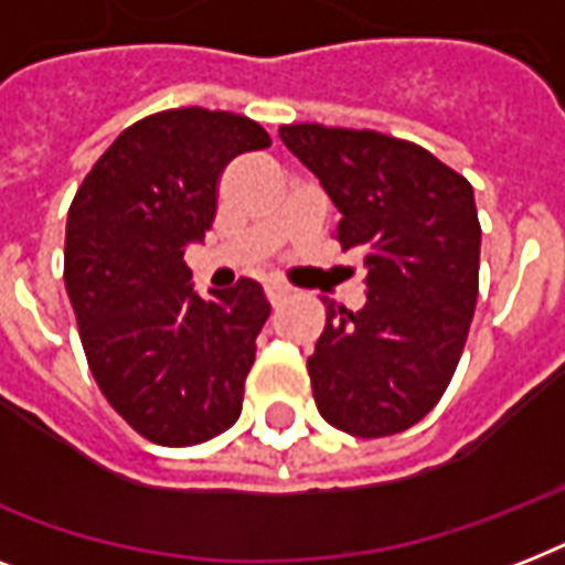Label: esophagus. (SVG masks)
Returning a JSON list of instances; mask_svg holds the SVG:
<instances>
[{
  "label": "esophagus",
  "instance_id": "1",
  "mask_svg": "<svg viewBox=\"0 0 565 565\" xmlns=\"http://www.w3.org/2000/svg\"><path fill=\"white\" fill-rule=\"evenodd\" d=\"M264 292H266V301H269L273 308H278L281 301L290 299V290H287L284 284H266V290H264Z\"/></svg>",
  "mask_w": 565,
  "mask_h": 565
}]
</instances>
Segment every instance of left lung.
Segmentation results:
<instances>
[{
	"instance_id": "8db88e82",
	"label": "left lung",
	"mask_w": 565,
	"mask_h": 565,
	"mask_svg": "<svg viewBox=\"0 0 565 565\" xmlns=\"http://www.w3.org/2000/svg\"><path fill=\"white\" fill-rule=\"evenodd\" d=\"M340 211L334 237L363 260L366 305H326L308 358L322 419L390 437L443 398L463 354L481 264L472 184L428 149L317 122L278 128Z\"/></svg>"
}]
</instances>
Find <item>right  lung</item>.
Instances as JSON below:
<instances>
[{
	"label": "right lung",
	"mask_w": 565,
	"mask_h": 565,
	"mask_svg": "<svg viewBox=\"0 0 565 565\" xmlns=\"http://www.w3.org/2000/svg\"><path fill=\"white\" fill-rule=\"evenodd\" d=\"M269 143L239 114L161 110L108 146L70 204L64 284L84 354L110 407L158 446H199L243 411L269 301L252 278L202 299L184 248L211 228L222 170Z\"/></svg>",
	"instance_id": "obj_1"
}]
</instances>
